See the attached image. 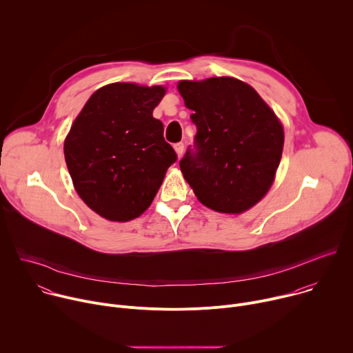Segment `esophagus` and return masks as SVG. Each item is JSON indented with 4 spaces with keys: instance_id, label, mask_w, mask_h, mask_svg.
Returning <instances> with one entry per match:
<instances>
[{
    "instance_id": "esophagus-1",
    "label": "esophagus",
    "mask_w": 353,
    "mask_h": 353,
    "mask_svg": "<svg viewBox=\"0 0 353 353\" xmlns=\"http://www.w3.org/2000/svg\"><path fill=\"white\" fill-rule=\"evenodd\" d=\"M174 150H176L177 157H179V158H181V155L184 154V143H183V142H177V143H174Z\"/></svg>"
}]
</instances>
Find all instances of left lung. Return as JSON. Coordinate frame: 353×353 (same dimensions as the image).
Returning a JSON list of instances; mask_svg holds the SVG:
<instances>
[{"label":"left lung","instance_id":"obj_1","mask_svg":"<svg viewBox=\"0 0 353 353\" xmlns=\"http://www.w3.org/2000/svg\"><path fill=\"white\" fill-rule=\"evenodd\" d=\"M196 127L180 169L205 207L241 214L271 188L283 149V127L250 85L236 78L180 81Z\"/></svg>","mask_w":353,"mask_h":353}]
</instances>
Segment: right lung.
Returning a JSON list of instances; mask_svg holds the SVG:
<instances>
[{
  "label": "right lung",
  "mask_w": 353,
  "mask_h": 353,
  "mask_svg": "<svg viewBox=\"0 0 353 353\" xmlns=\"http://www.w3.org/2000/svg\"><path fill=\"white\" fill-rule=\"evenodd\" d=\"M166 90L117 82L97 89L64 142L74 187L109 221L138 218L152 204L166 170L177 161L152 112Z\"/></svg>",
  "instance_id": "1"
}]
</instances>
